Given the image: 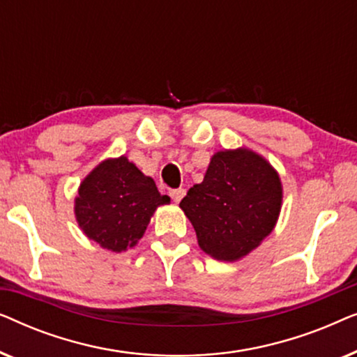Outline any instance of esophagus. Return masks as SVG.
Listing matches in <instances>:
<instances>
[{
	"label": "esophagus",
	"instance_id": "esophagus-1",
	"mask_svg": "<svg viewBox=\"0 0 357 357\" xmlns=\"http://www.w3.org/2000/svg\"><path fill=\"white\" fill-rule=\"evenodd\" d=\"M170 198L174 199V203H180L182 202V198L185 197V188H175V190H170Z\"/></svg>",
	"mask_w": 357,
	"mask_h": 357
}]
</instances>
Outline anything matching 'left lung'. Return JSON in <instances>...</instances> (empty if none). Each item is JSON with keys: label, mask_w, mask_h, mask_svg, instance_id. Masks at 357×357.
Masks as SVG:
<instances>
[{"label": "left lung", "mask_w": 357, "mask_h": 357, "mask_svg": "<svg viewBox=\"0 0 357 357\" xmlns=\"http://www.w3.org/2000/svg\"><path fill=\"white\" fill-rule=\"evenodd\" d=\"M282 203L281 178L271 164L247 148L211 158L202 183L180 202L204 253L237 261L260 245L276 226Z\"/></svg>", "instance_id": "left-lung-1"}]
</instances>
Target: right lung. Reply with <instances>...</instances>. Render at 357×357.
<instances>
[{"label":"right lung","mask_w":357,"mask_h":357,"mask_svg":"<svg viewBox=\"0 0 357 357\" xmlns=\"http://www.w3.org/2000/svg\"><path fill=\"white\" fill-rule=\"evenodd\" d=\"M170 203L154 180L125 155L105 159L82 180L75 199L76 221L91 241L110 252L135 247L155 209Z\"/></svg>","instance_id":"1"}]
</instances>
